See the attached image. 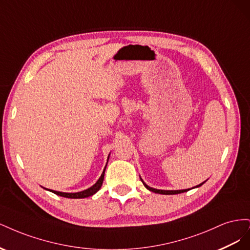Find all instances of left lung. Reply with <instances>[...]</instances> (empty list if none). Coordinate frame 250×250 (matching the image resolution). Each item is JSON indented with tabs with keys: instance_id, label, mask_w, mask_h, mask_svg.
I'll use <instances>...</instances> for the list:
<instances>
[{
	"instance_id": "8db88e82",
	"label": "left lung",
	"mask_w": 250,
	"mask_h": 250,
	"mask_svg": "<svg viewBox=\"0 0 250 250\" xmlns=\"http://www.w3.org/2000/svg\"><path fill=\"white\" fill-rule=\"evenodd\" d=\"M142 180V183L144 184V186H145L149 191H151V192H154V193H157V194H163V195H174V194H179V193H184V192H187V191H188V190H178V191H164V190H156V188H150V187H148L145 183H144L143 181V179H141ZM204 183H202V184H200V185H198L197 187H200V186H202Z\"/></svg>"
}]
</instances>
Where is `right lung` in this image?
<instances>
[{
    "instance_id": "1",
    "label": "right lung",
    "mask_w": 250,
    "mask_h": 250,
    "mask_svg": "<svg viewBox=\"0 0 250 250\" xmlns=\"http://www.w3.org/2000/svg\"><path fill=\"white\" fill-rule=\"evenodd\" d=\"M105 169H106V167L104 168L103 170V173L101 174V177L98 179L97 183L93 186L90 187L89 188H87V190H84L82 192H78V193H62V192H57V191H53V190H50L52 193H54L56 195H59V196H62V197H65V198H72V199H79V198H85V197H89V196L94 195L95 193H97L98 191L100 190V188L103 184V179H104V173H105Z\"/></svg>"
}]
</instances>
